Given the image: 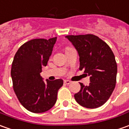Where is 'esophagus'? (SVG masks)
I'll list each match as a JSON object with an SVG mask.
<instances>
[{
  "label": "esophagus",
  "mask_w": 129,
  "mask_h": 129,
  "mask_svg": "<svg viewBox=\"0 0 129 129\" xmlns=\"http://www.w3.org/2000/svg\"><path fill=\"white\" fill-rule=\"evenodd\" d=\"M71 82L70 80H64V84H66V85H69V84H71Z\"/></svg>",
  "instance_id": "obj_1"
}]
</instances>
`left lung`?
<instances>
[{
  "instance_id": "obj_1",
  "label": "left lung",
  "mask_w": 129,
  "mask_h": 129,
  "mask_svg": "<svg viewBox=\"0 0 129 129\" xmlns=\"http://www.w3.org/2000/svg\"><path fill=\"white\" fill-rule=\"evenodd\" d=\"M78 52L80 71L90 76L89 85L80 84L74 95L76 102L89 109L101 107L110 98L116 85L117 65L107 43L94 35L66 36Z\"/></svg>"
}]
</instances>
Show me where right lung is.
Listing matches in <instances>:
<instances>
[{"label":"right lung","mask_w":129,"mask_h":129,"mask_svg":"<svg viewBox=\"0 0 129 129\" xmlns=\"http://www.w3.org/2000/svg\"><path fill=\"white\" fill-rule=\"evenodd\" d=\"M56 37L28 41L15 53L11 68L13 90L22 105L33 113L49 110L57 100V92L63 81H43L42 67L46 66Z\"/></svg>","instance_id":"1"}]
</instances>
